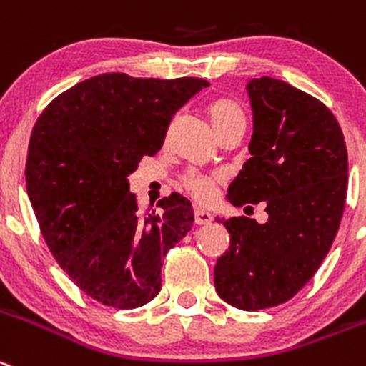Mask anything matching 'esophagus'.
<instances>
[{"label": "esophagus", "mask_w": 366, "mask_h": 366, "mask_svg": "<svg viewBox=\"0 0 366 366\" xmlns=\"http://www.w3.org/2000/svg\"><path fill=\"white\" fill-rule=\"evenodd\" d=\"M213 220V214L207 213L206 209H200V207H194V224L197 225H207Z\"/></svg>", "instance_id": "34e87169"}]
</instances>
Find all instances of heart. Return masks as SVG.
Instances as JSON below:
<instances>
[{
    "instance_id": "b5f03b06",
    "label": "heart",
    "mask_w": 366,
    "mask_h": 366,
    "mask_svg": "<svg viewBox=\"0 0 366 366\" xmlns=\"http://www.w3.org/2000/svg\"><path fill=\"white\" fill-rule=\"evenodd\" d=\"M207 112H209L211 122H213L217 133L220 129H224L227 124H231V122L238 121V119H244V112L240 110V106L237 102L229 101V99H218V101L211 102ZM213 182L214 180L211 177L191 175L187 177L186 186L189 187V191L197 199L202 200V202H207V200L213 199L214 194Z\"/></svg>"
}]
</instances>
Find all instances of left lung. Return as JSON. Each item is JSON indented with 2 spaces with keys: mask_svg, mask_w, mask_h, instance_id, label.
Wrapping results in <instances>:
<instances>
[{
  "mask_svg": "<svg viewBox=\"0 0 366 366\" xmlns=\"http://www.w3.org/2000/svg\"><path fill=\"white\" fill-rule=\"evenodd\" d=\"M245 88L251 159L227 200L265 202L269 218H222L231 242L214 265V289L237 309L260 310L289 302L322 265L343 217L348 162L343 132L322 101L267 75Z\"/></svg>",
  "mask_w": 366,
  "mask_h": 366,
  "instance_id": "left-lung-1",
  "label": "left lung"
}]
</instances>
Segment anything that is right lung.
I'll return each mask as SVG.
<instances>
[{
	"label": "right lung",
	"instance_id": "right-lung-1",
	"mask_svg": "<svg viewBox=\"0 0 366 366\" xmlns=\"http://www.w3.org/2000/svg\"><path fill=\"white\" fill-rule=\"evenodd\" d=\"M206 86L197 77L101 74L57 95L34 126L25 173L41 233L71 282L104 305L152 302L164 256L189 233V200L172 193L160 213L141 214L128 177Z\"/></svg>",
	"mask_w": 366,
	"mask_h": 366
}]
</instances>
